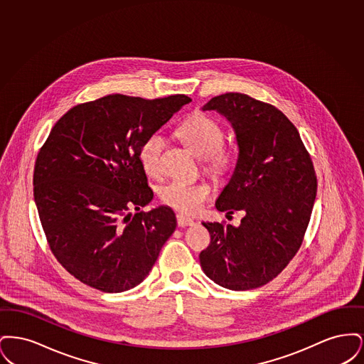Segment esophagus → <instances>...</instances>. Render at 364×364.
Returning <instances> with one entry per match:
<instances>
[{"instance_id":"34e87169","label":"esophagus","mask_w":364,"mask_h":364,"mask_svg":"<svg viewBox=\"0 0 364 364\" xmlns=\"http://www.w3.org/2000/svg\"><path fill=\"white\" fill-rule=\"evenodd\" d=\"M176 218H177V225L181 226V228H184V226L193 225V224H195V223H193V220H191V218L186 217V215H183V214H177V215H176Z\"/></svg>"}]
</instances>
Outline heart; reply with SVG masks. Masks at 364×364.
<instances>
[{
	"mask_svg": "<svg viewBox=\"0 0 364 364\" xmlns=\"http://www.w3.org/2000/svg\"><path fill=\"white\" fill-rule=\"evenodd\" d=\"M177 136L199 158L205 159L206 169L214 176H225L233 166V153L224 147L223 127L203 113H193L176 129ZM165 149V138L154 132L143 140L139 150V161L149 176L161 172V156ZM211 190L203 183H186L174 180L161 190V200L177 211L193 214L208 200Z\"/></svg>",
	"mask_w": 364,
	"mask_h": 364,
	"instance_id": "1",
	"label": "heart"
}]
</instances>
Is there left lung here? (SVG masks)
<instances>
[{
    "label": "left lung",
    "instance_id": "1",
    "mask_svg": "<svg viewBox=\"0 0 364 364\" xmlns=\"http://www.w3.org/2000/svg\"><path fill=\"white\" fill-rule=\"evenodd\" d=\"M230 122L237 162L215 208L244 214L239 226L202 223L211 242L200 252L205 274L232 289L270 282L299 251L316 196L311 158L288 117L273 105L226 92L202 107Z\"/></svg>",
    "mask_w": 364,
    "mask_h": 364
}]
</instances>
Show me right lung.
Instances as JSON below:
<instances>
[{"label": "right lung", "instance_id": "obj_1", "mask_svg": "<svg viewBox=\"0 0 364 364\" xmlns=\"http://www.w3.org/2000/svg\"><path fill=\"white\" fill-rule=\"evenodd\" d=\"M187 95H106L68 110L36 156L34 199L53 255L91 288L119 294L151 272L172 236L173 210L134 216L154 196L139 161L143 140L190 104Z\"/></svg>", "mask_w": 364, "mask_h": 364}]
</instances>
